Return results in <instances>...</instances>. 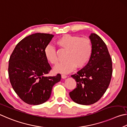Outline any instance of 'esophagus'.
Listing matches in <instances>:
<instances>
[{"instance_id": "1", "label": "esophagus", "mask_w": 127, "mask_h": 127, "mask_svg": "<svg viewBox=\"0 0 127 127\" xmlns=\"http://www.w3.org/2000/svg\"><path fill=\"white\" fill-rule=\"evenodd\" d=\"M61 77H62V79H66V77H67V76H66V75L62 74V75H61Z\"/></svg>"}]
</instances>
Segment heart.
Here are the masks:
<instances>
[{"mask_svg": "<svg viewBox=\"0 0 127 127\" xmlns=\"http://www.w3.org/2000/svg\"><path fill=\"white\" fill-rule=\"evenodd\" d=\"M56 43L60 48L67 51L66 62L60 64L55 68V71L67 74L72 71L77 66L81 68L89 61L93 52V45L88 38H83L71 34L63 35L56 41ZM47 61L53 65L59 63L56 50L54 47L47 45L44 50Z\"/></svg>", "mask_w": 127, "mask_h": 127, "instance_id": "heart-1", "label": "heart"}]
</instances>
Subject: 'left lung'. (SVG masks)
I'll list each match as a JSON object with an SVG mask.
<instances>
[{"instance_id":"1","label":"left lung","mask_w":127,"mask_h":127,"mask_svg":"<svg viewBox=\"0 0 127 127\" xmlns=\"http://www.w3.org/2000/svg\"><path fill=\"white\" fill-rule=\"evenodd\" d=\"M93 52L88 63L71 77L76 81V88L70 92L73 101L81 105L94 104L103 96L112 78V61L105 43L98 35L89 36Z\"/></svg>"}]
</instances>
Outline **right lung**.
<instances>
[{"mask_svg":"<svg viewBox=\"0 0 127 127\" xmlns=\"http://www.w3.org/2000/svg\"><path fill=\"white\" fill-rule=\"evenodd\" d=\"M53 35L37 33L22 39L9 60L11 85L22 100L39 105L50 98L52 87L61 80V75L46 76L51 70L44 53Z\"/></svg>","mask_w":127,"mask_h":127,"instance_id":"1","label":"right lung"}]
</instances>
